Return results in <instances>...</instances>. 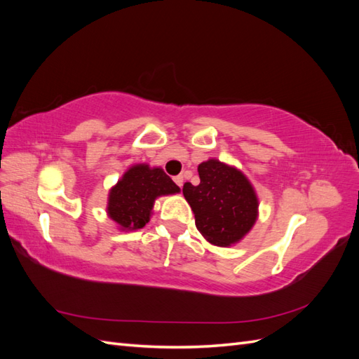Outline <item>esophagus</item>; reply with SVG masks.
I'll return each instance as SVG.
<instances>
[{
    "label": "esophagus",
    "mask_w": 359,
    "mask_h": 359,
    "mask_svg": "<svg viewBox=\"0 0 359 359\" xmlns=\"http://www.w3.org/2000/svg\"><path fill=\"white\" fill-rule=\"evenodd\" d=\"M173 181H175L177 186L181 189V187H182V182H184V177H182V175H178V177L173 178Z\"/></svg>",
    "instance_id": "34e87169"
}]
</instances>
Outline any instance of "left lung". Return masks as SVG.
Instances as JSON below:
<instances>
[{"mask_svg": "<svg viewBox=\"0 0 359 359\" xmlns=\"http://www.w3.org/2000/svg\"><path fill=\"white\" fill-rule=\"evenodd\" d=\"M201 182L184 184V198L194 212V223L206 241L227 247L240 241L257 219V198L244 173L219 160L198 168Z\"/></svg>", "mask_w": 359, "mask_h": 359, "instance_id": "1", "label": "left lung"}]
</instances>
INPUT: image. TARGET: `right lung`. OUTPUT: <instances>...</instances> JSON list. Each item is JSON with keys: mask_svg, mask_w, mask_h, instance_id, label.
<instances>
[{"mask_svg": "<svg viewBox=\"0 0 359 359\" xmlns=\"http://www.w3.org/2000/svg\"><path fill=\"white\" fill-rule=\"evenodd\" d=\"M178 191L180 187L163 169L136 165L130 168L111 190L107 212L114 222L121 226V229H142L149 222L156 198Z\"/></svg>", "mask_w": 359, "mask_h": 359, "instance_id": "obj_1", "label": "right lung"}]
</instances>
